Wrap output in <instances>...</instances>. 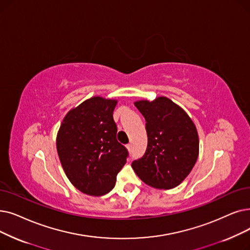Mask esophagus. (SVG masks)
<instances>
[{
    "label": "esophagus",
    "mask_w": 250,
    "mask_h": 250,
    "mask_svg": "<svg viewBox=\"0 0 250 250\" xmlns=\"http://www.w3.org/2000/svg\"><path fill=\"white\" fill-rule=\"evenodd\" d=\"M126 147H127V149H128L129 151H132V150H133V145H132V144H128Z\"/></svg>",
    "instance_id": "34e87169"
}]
</instances>
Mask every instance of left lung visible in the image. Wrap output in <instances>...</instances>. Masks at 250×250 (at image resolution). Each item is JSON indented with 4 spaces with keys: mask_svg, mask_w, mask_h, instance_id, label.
<instances>
[{
    "mask_svg": "<svg viewBox=\"0 0 250 250\" xmlns=\"http://www.w3.org/2000/svg\"><path fill=\"white\" fill-rule=\"evenodd\" d=\"M135 106L146 121L148 143L132 167L147 185L175 188L192 170L198 157V134L191 118L166 97L138 101Z\"/></svg>",
    "mask_w": 250,
    "mask_h": 250,
    "instance_id": "1",
    "label": "left lung"
}]
</instances>
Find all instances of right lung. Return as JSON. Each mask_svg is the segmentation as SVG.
Wrapping results in <instances>:
<instances>
[{"instance_id": "obj_1", "label": "right lung", "mask_w": 250, "mask_h": 250, "mask_svg": "<svg viewBox=\"0 0 250 250\" xmlns=\"http://www.w3.org/2000/svg\"><path fill=\"white\" fill-rule=\"evenodd\" d=\"M116 103L93 97L70 110L59 128L56 144L62 167L84 194L110 192L128 157L127 149L116 139Z\"/></svg>"}]
</instances>
